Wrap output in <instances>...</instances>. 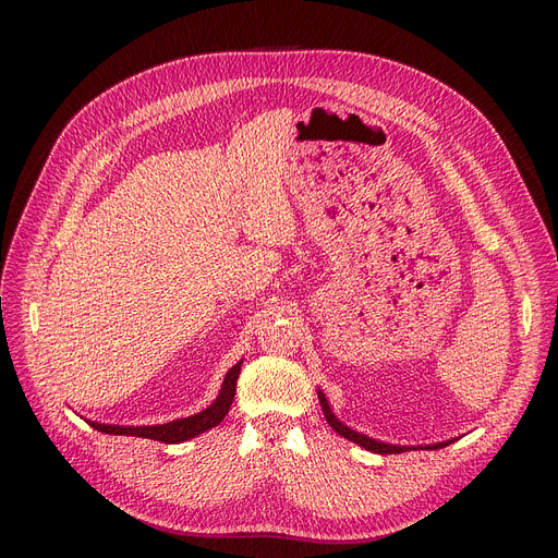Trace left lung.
<instances>
[{
    "instance_id": "1",
    "label": "left lung",
    "mask_w": 558,
    "mask_h": 558,
    "mask_svg": "<svg viewBox=\"0 0 558 558\" xmlns=\"http://www.w3.org/2000/svg\"><path fill=\"white\" fill-rule=\"evenodd\" d=\"M317 397H320V407H323V411H325V417H327L329 426H331L338 435H342L344 439H349V441H353V444H357V446H362V448H366V450H371V452H377V454H397V452L413 450L411 446H395V444L377 441V439H373V437H366V435H362V433H357V430H353V428L344 426V424L333 415V411H331V407H329V402H327L325 392H323V390H317ZM448 444H452V439L441 441V444H433V446H424V448L437 450V448H444V446H448Z\"/></svg>"
}]
</instances>
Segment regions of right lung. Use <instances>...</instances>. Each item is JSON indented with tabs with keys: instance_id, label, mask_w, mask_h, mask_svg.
Segmentation results:
<instances>
[{
	"instance_id": "1",
	"label": "right lung",
	"mask_w": 558,
	"mask_h": 558,
	"mask_svg": "<svg viewBox=\"0 0 558 558\" xmlns=\"http://www.w3.org/2000/svg\"><path fill=\"white\" fill-rule=\"evenodd\" d=\"M241 364L243 360L233 364L225 379H222V388L216 397V402L192 415V417H183V420H174L170 424H158V426H112V424H99V422H88L95 430L99 433H108V435H128V437H143V439H154V441H163V444H181L187 441L214 426H218L225 415L231 409L233 402V395H235V381L238 375H241Z\"/></svg>"
}]
</instances>
